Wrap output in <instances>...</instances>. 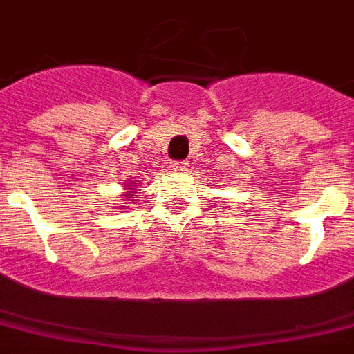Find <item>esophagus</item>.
Instances as JSON below:
<instances>
[{
  "mask_svg": "<svg viewBox=\"0 0 354 354\" xmlns=\"http://www.w3.org/2000/svg\"><path fill=\"white\" fill-rule=\"evenodd\" d=\"M171 169H173V171H176V173H183V171H187V162L185 160L173 162V164H171Z\"/></svg>",
  "mask_w": 354,
  "mask_h": 354,
  "instance_id": "esophagus-1",
  "label": "esophagus"
}]
</instances>
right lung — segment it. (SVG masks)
I'll list each match as a JSON object with an SVG mask.
<instances>
[{
	"mask_svg": "<svg viewBox=\"0 0 354 354\" xmlns=\"http://www.w3.org/2000/svg\"><path fill=\"white\" fill-rule=\"evenodd\" d=\"M126 199H128V201H131V196H133V192H135V183L133 181H130V183H126Z\"/></svg>",
	"mask_w": 354,
	"mask_h": 354,
	"instance_id": "obj_1",
	"label": "right lung"
}]
</instances>
